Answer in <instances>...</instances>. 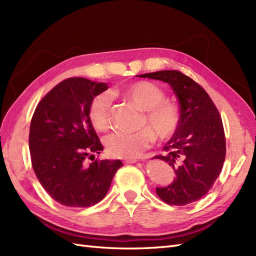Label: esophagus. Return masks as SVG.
I'll return each mask as SVG.
<instances>
[{
    "label": "esophagus",
    "instance_id": "obj_1",
    "mask_svg": "<svg viewBox=\"0 0 256 256\" xmlns=\"http://www.w3.org/2000/svg\"><path fill=\"white\" fill-rule=\"evenodd\" d=\"M138 160H124V164H136Z\"/></svg>",
    "mask_w": 256,
    "mask_h": 256
}]
</instances>
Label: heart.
<instances>
[{
  "instance_id": "b5f03b06",
  "label": "heart",
  "mask_w": 256,
  "mask_h": 256,
  "mask_svg": "<svg viewBox=\"0 0 256 256\" xmlns=\"http://www.w3.org/2000/svg\"><path fill=\"white\" fill-rule=\"evenodd\" d=\"M114 96H120L132 102L143 111L140 118L141 130L134 134L114 132L106 136L108 154L114 158L132 160L139 157L158 140L166 141L176 134L181 122V110L176 102L166 99L160 87L146 80L134 82L115 89ZM111 99L106 94H98L90 101L88 117L98 131L110 128Z\"/></svg>"
}]
</instances>
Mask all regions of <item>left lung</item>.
<instances>
[{"label": "left lung", "mask_w": 256, "mask_h": 256, "mask_svg": "<svg viewBox=\"0 0 256 256\" xmlns=\"http://www.w3.org/2000/svg\"><path fill=\"white\" fill-rule=\"evenodd\" d=\"M168 82L180 102L181 122L176 134L153 160L169 164L176 172L174 182L157 188L162 202L185 206L202 198L216 181L226 155L224 127L218 110L204 89L176 70L138 75Z\"/></svg>", "instance_id": "left-lung-1"}]
</instances>
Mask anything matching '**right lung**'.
Wrapping results in <instances>:
<instances>
[{
  "mask_svg": "<svg viewBox=\"0 0 256 256\" xmlns=\"http://www.w3.org/2000/svg\"><path fill=\"white\" fill-rule=\"evenodd\" d=\"M106 82L82 78L60 82L40 101L29 134L36 178L54 200L66 206H90L104 198L122 162L94 160L103 146L88 117L94 96ZM87 158L93 162L88 165Z\"/></svg>",
  "mask_w": 256,
  "mask_h": 256,
  "instance_id": "right-lung-1",
  "label": "right lung"
}]
</instances>
